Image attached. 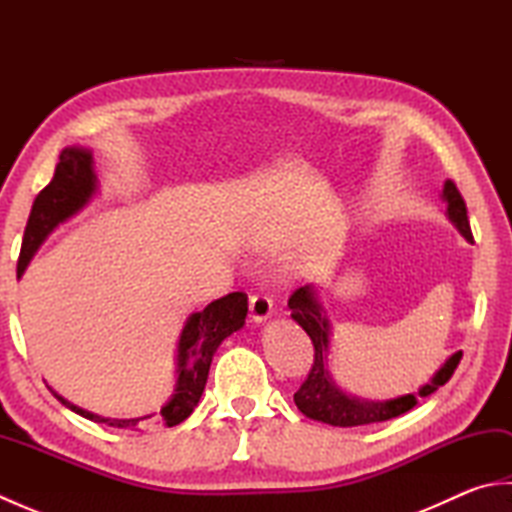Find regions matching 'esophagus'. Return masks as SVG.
Segmentation results:
<instances>
[{
	"label": "esophagus",
	"mask_w": 512,
	"mask_h": 512,
	"mask_svg": "<svg viewBox=\"0 0 512 512\" xmlns=\"http://www.w3.org/2000/svg\"><path fill=\"white\" fill-rule=\"evenodd\" d=\"M250 321L253 323H264L273 317V301L266 295H253L250 297Z\"/></svg>",
	"instance_id": "34e87169"
}]
</instances>
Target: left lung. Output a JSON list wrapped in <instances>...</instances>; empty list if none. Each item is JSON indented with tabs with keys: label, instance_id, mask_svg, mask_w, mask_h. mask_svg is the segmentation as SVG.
I'll return each mask as SVG.
<instances>
[{
	"label": "left lung",
	"instance_id": "obj_1",
	"mask_svg": "<svg viewBox=\"0 0 512 512\" xmlns=\"http://www.w3.org/2000/svg\"><path fill=\"white\" fill-rule=\"evenodd\" d=\"M442 200L447 202V215L455 224V228L473 242L471 224L466 217V204L460 195L458 187L453 180L444 182ZM288 308L292 310L290 317L295 319L314 345V363L308 378L295 394V405L303 416L312 420H319L332 427H358V424H372V422H385L391 418H398L418 405L420 398L431 396L433 391L440 389L447 380L453 376L455 367H458L462 352H455L447 363H444L427 385L418 389V394L398 396L383 402L374 400H361L356 396L345 394V391L334 383L328 372V354H330V321L325 317V310L319 303L317 290L314 286H301L292 292L288 299Z\"/></svg>",
	"mask_w": 512,
	"mask_h": 512
}]
</instances>
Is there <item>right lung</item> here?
I'll list each match as a JSON object with an SVG mask.
<instances>
[{
	"label": "right lung",
	"instance_id": "add662e5",
	"mask_svg": "<svg viewBox=\"0 0 512 512\" xmlns=\"http://www.w3.org/2000/svg\"><path fill=\"white\" fill-rule=\"evenodd\" d=\"M96 187H99V180H96L94 173L92 151L83 147H65L59 156L57 169H54V178L37 195L35 204H32L24 231V242H21L17 277L24 275L30 259L35 257L39 246L46 242V237L54 228L63 224L74 213H79L92 200ZM246 312L248 297L244 292H231V295L211 301L202 312L191 314L187 323H184L178 341L176 389H173L169 402L158 413H147V416L140 418H103L72 405L70 400L59 396L57 391H52V394L61 405L72 409L74 413L94 422H103L107 427L140 429L145 424L176 427V424L187 420L193 409L198 407L206 378H209L213 354L226 336H231L242 328L246 321Z\"/></svg>",
	"mask_w": 512,
	"mask_h": 512
}]
</instances>
